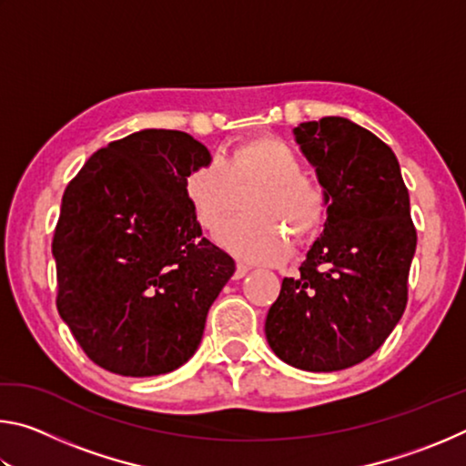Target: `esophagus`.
Masks as SVG:
<instances>
[{
  "mask_svg": "<svg viewBox=\"0 0 466 466\" xmlns=\"http://www.w3.org/2000/svg\"><path fill=\"white\" fill-rule=\"evenodd\" d=\"M250 267L247 263H236V271H234V279H240L248 273Z\"/></svg>",
  "mask_w": 466,
  "mask_h": 466,
  "instance_id": "34e87169",
  "label": "esophagus"
}]
</instances>
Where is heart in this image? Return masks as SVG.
I'll return each mask as SVG.
<instances>
[{"label":"heart","instance_id":"obj_1","mask_svg":"<svg viewBox=\"0 0 466 466\" xmlns=\"http://www.w3.org/2000/svg\"><path fill=\"white\" fill-rule=\"evenodd\" d=\"M248 191L255 193L244 203L247 216L219 232V242L244 261H281L289 252L288 236L302 244L325 224V183L306 172L296 149L278 137L236 141L219 160L199 164L185 178L197 224L208 232L218 230L238 209V195Z\"/></svg>","mask_w":466,"mask_h":466}]
</instances>
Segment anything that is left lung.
I'll return each instance as SVG.
<instances>
[{
    "label": "left lung",
    "instance_id": "8db88e82",
    "mask_svg": "<svg viewBox=\"0 0 466 466\" xmlns=\"http://www.w3.org/2000/svg\"><path fill=\"white\" fill-rule=\"evenodd\" d=\"M299 147L329 191L327 224L265 320L275 356L335 372L372 356L407 306L417 232L392 149L343 116L299 123Z\"/></svg>",
    "mask_w": 466,
    "mask_h": 466
}]
</instances>
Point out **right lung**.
<instances>
[{"label": "right lung", "mask_w": 466, "mask_h": 466, "mask_svg": "<svg viewBox=\"0 0 466 466\" xmlns=\"http://www.w3.org/2000/svg\"><path fill=\"white\" fill-rule=\"evenodd\" d=\"M211 160L185 131L144 129L69 180L53 234L57 310L94 364L121 376L183 366L236 269L201 236L185 178Z\"/></svg>", "instance_id": "1"}]
</instances>
